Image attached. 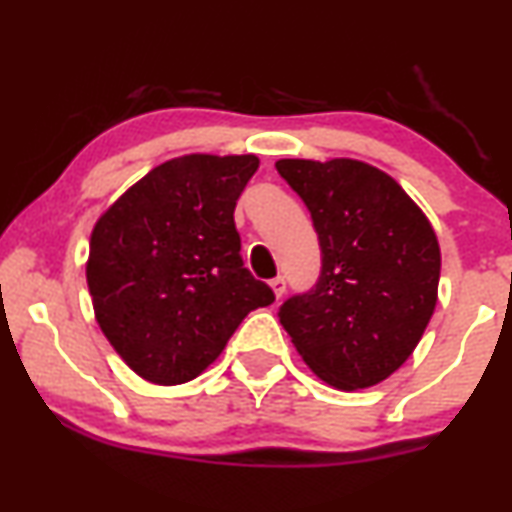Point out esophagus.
Instances as JSON below:
<instances>
[{
  "label": "esophagus",
  "instance_id": "1",
  "mask_svg": "<svg viewBox=\"0 0 512 512\" xmlns=\"http://www.w3.org/2000/svg\"><path fill=\"white\" fill-rule=\"evenodd\" d=\"M269 286H272V291H274L276 298H281V295L286 293V279H283V276H276V279H272V283H269Z\"/></svg>",
  "mask_w": 512,
  "mask_h": 512
}]
</instances>
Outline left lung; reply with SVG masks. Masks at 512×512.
<instances>
[{
    "instance_id": "8db88e82",
    "label": "left lung",
    "mask_w": 512,
    "mask_h": 512,
    "mask_svg": "<svg viewBox=\"0 0 512 512\" xmlns=\"http://www.w3.org/2000/svg\"><path fill=\"white\" fill-rule=\"evenodd\" d=\"M276 171L310 209L322 272L279 307L312 372L341 391L391 377L436 307L441 250L410 195L357 159H279Z\"/></svg>"
}]
</instances>
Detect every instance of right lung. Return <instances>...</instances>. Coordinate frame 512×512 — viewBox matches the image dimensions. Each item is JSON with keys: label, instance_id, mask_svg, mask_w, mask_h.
<instances>
[{"label": "right lung", "instance_id": "obj_1", "mask_svg": "<svg viewBox=\"0 0 512 512\" xmlns=\"http://www.w3.org/2000/svg\"><path fill=\"white\" fill-rule=\"evenodd\" d=\"M255 155L159 164L97 219L85 276L97 324L135 374L176 386L205 372L274 291L245 269L233 209Z\"/></svg>", "mask_w": 512, "mask_h": 512}]
</instances>
